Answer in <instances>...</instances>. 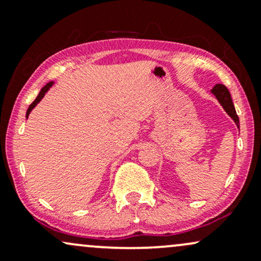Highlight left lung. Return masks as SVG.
<instances>
[{
	"instance_id": "8db88e82",
	"label": "left lung",
	"mask_w": 261,
	"mask_h": 261,
	"mask_svg": "<svg viewBox=\"0 0 261 261\" xmlns=\"http://www.w3.org/2000/svg\"><path fill=\"white\" fill-rule=\"evenodd\" d=\"M211 91H213V94L217 97V100L220 101V103H221L223 109H225V111L227 112L232 117V119L236 122L237 127L240 128V118H238L237 112H236L234 105L233 102H232V97H231V94H229L228 89L222 84H216Z\"/></svg>"
}]
</instances>
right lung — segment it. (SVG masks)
Returning a JSON list of instances; mask_svg holds the SVG:
<instances>
[{
  "label": "right lung",
  "mask_w": 261,
  "mask_h": 261,
  "mask_svg": "<svg viewBox=\"0 0 261 261\" xmlns=\"http://www.w3.org/2000/svg\"><path fill=\"white\" fill-rule=\"evenodd\" d=\"M51 85H52V82H50V83H47V84H46V85H45V87L41 89V91H40V94L38 95V97H36V99L33 101V102H32V105H30V106H29V109H28V111H27V117H28V116H29V113H30V111H32V110L34 109V107H35V106H36V103H38V102H39V101H40V100H41V99H42V97H44V95H45V93H46V91H47V90H48V89H50V88H51Z\"/></svg>",
  "instance_id": "obj_1"
}]
</instances>
